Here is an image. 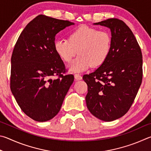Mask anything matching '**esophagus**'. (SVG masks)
<instances>
[{"label": "esophagus", "instance_id": "1", "mask_svg": "<svg viewBox=\"0 0 151 151\" xmlns=\"http://www.w3.org/2000/svg\"><path fill=\"white\" fill-rule=\"evenodd\" d=\"M74 78H75L76 80H82V77H81L80 75H79V74H75V75H74Z\"/></svg>", "mask_w": 151, "mask_h": 151}]
</instances>
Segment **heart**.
<instances>
[{"mask_svg": "<svg viewBox=\"0 0 151 151\" xmlns=\"http://www.w3.org/2000/svg\"><path fill=\"white\" fill-rule=\"evenodd\" d=\"M111 36L106 30H98L88 26H81L69 36L68 40H57L54 50L61 59L69 63L78 54L80 55L69 65L73 73L86 71L92 66L104 64L111 49Z\"/></svg>", "mask_w": 151, "mask_h": 151, "instance_id": "obj_1", "label": "heart"}]
</instances>
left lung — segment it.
<instances>
[{
	"label": "left lung",
	"mask_w": 151,
	"mask_h": 151,
	"mask_svg": "<svg viewBox=\"0 0 151 151\" xmlns=\"http://www.w3.org/2000/svg\"><path fill=\"white\" fill-rule=\"evenodd\" d=\"M110 29L111 49L104 64L83 76L88 85L87 107L92 115L112 121L126 114L133 104L142 79V56L131 29L117 18L94 23Z\"/></svg>",
	"instance_id": "1"
}]
</instances>
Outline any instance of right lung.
Segmentation results:
<instances>
[{
  "label": "right lung",
  "instance_id": "obj_1",
  "mask_svg": "<svg viewBox=\"0 0 151 151\" xmlns=\"http://www.w3.org/2000/svg\"><path fill=\"white\" fill-rule=\"evenodd\" d=\"M75 24L38 15L24 29L11 58L10 89L22 111L39 122L60 111L74 76H63L65 68L54 50L55 35ZM58 75L53 80L52 76Z\"/></svg>",
  "mask_w": 151,
  "mask_h": 151
}]
</instances>
